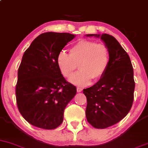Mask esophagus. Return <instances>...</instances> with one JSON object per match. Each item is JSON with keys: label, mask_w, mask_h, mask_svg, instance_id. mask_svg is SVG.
Wrapping results in <instances>:
<instances>
[{"label": "esophagus", "mask_w": 148, "mask_h": 148, "mask_svg": "<svg viewBox=\"0 0 148 148\" xmlns=\"http://www.w3.org/2000/svg\"><path fill=\"white\" fill-rule=\"evenodd\" d=\"M76 90H77V92H81L83 90L82 88H79V87H78L77 88H76Z\"/></svg>", "instance_id": "esophagus-1"}]
</instances>
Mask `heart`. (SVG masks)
Segmentation results:
<instances>
[{
	"instance_id": "obj_1",
	"label": "heart",
	"mask_w": 148,
	"mask_h": 148,
	"mask_svg": "<svg viewBox=\"0 0 148 148\" xmlns=\"http://www.w3.org/2000/svg\"><path fill=\"white\" fill-rule=\"evenodd\" d=\"M110 63V51L106 45L88 40H80L69 49V55L60 52L57 57V64L61 74L69 78L79 65L80 70L69 81L76 86H86L92 79H101Z\"/></svg>"
}]
</instances>
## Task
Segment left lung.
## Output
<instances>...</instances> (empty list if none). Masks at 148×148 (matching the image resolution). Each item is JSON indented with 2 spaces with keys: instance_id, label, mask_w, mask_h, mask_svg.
Returning a JSON list of instances; mask_svg holds the SVG:
<instances>
[{
  "instance_id": "obj_1",
  "label": "left lung",
  "mask_w": 148,
  "mask_h": 148,
  "mask_svg": "<svg viewBox=\"0 0 148 148\" xmlns=\"http://www.w3.org/2000/svg\"><path fill=\"white\" fill-rule=\"evenodd\" d=\"M100 37L110 51V63L102 77L94 86L84 89L87 98L86 115L97 129L115 125L132 106L135 82L130 58L118 40L108 34H88Z\"/></svg>"
}]
</instances>
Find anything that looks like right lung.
<instances>
[{"label":"right lung","instance_id":"1","mask_svg":"<svg viewBox=\"0 0 148 148\" xmlns=\"http://www.w3.org/2000/svg\"><path fill=\"white\" fill-rule=\"evenodd\" d=\"M75 35L67 33H42L23 53L16 86L17 106L23 118L45 130L57 128L64 110L76 94L57 64V57Z\"/></svg>","mask_w":148,"mask_h":148}]
</instances>
